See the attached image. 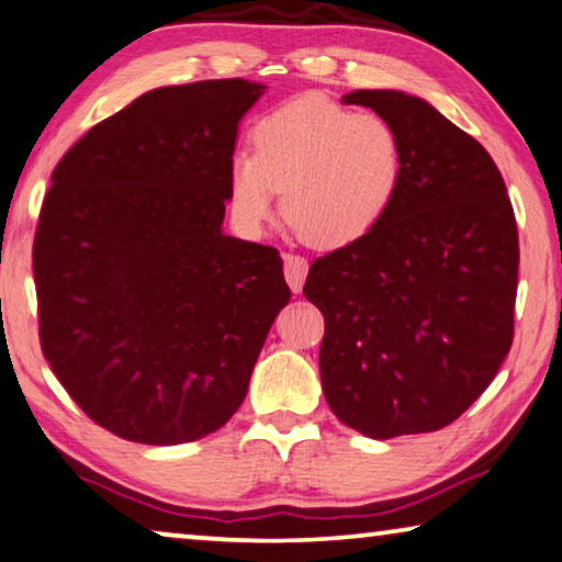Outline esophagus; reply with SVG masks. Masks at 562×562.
Masks as SVG:
<instances>
[{
  "label": "esophagus",
  "mask_w": 562,
  "mask_h": 562,
  "mask_svg": "<svg viewBox=\"0 0 562 562\" xmlns=\"http://www.w3.org/2000/svg\"><path fill=\"white\" fill-rule=\"evenodd\" d=\"M310 265L305 257L300 255H284V280H288L292 292H300L302 284H305Z\"/></svg>",
  "instance_id": "esophagus-1"
}]
</instances>
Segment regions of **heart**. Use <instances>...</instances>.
I'll return each instance as SVG.
<instances>
[{"label": "heart", "instance_id": "obj_1", "mask_svg": "<svg viewBox=\"0 0 562 562\" xmlns=\"http://www.w3.org/2000/svg\"><path fill=\"white\" fill-rule=\"evenodd\" d=\"M255 153L227 167L233 217L249 235L278 212L310 245L337 249L368 237L397 198L405 153L393 122L327 97L302 94L257 122Z\"/></svg>", "mask_w": 562, "mask_h": 562}]
</instances>
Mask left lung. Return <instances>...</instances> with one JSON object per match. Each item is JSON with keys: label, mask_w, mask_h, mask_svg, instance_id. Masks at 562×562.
I'll use <instances>...</instances> for the list:
<instances>
[{"label": "left lung", "mask_w": 562, "mask_h": 562, "mask_svg": "<svg viewBox=\"0 0 562 562\" xmlns=\"http://www.w3.org/2000/svg\"><path fill=\"white\" fill-rule=\"evenodd\" d=\"M393 122L405 167L387 217L317 257L305 297L325 315L323 393L368 438L432 432L483 395L513 345L518 227L485 147L420 97L355 89Z\"/></svg>", "instance_id": "left-lung-1"}]
</instances>
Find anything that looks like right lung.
I'll return each instance as SVG.
<instances>
[{
    "label": "right lung",
    "instance_id": "add662e5",
    "mask_svg": "<svg viewBox=\"0 0 562 562\" xmlns=\"http://www.w3.org/2000/svg\"><path fill=\"white\" fill-rule=\"evenodd\" d=\"M249 79L149 89L59 159L34 237L42 352L104 430L180 445L247 395L290 288L274 247L222 233Z\"/></svg>",
    "mask_w": 562,
    "mask_h": 562
}]
</instances>
